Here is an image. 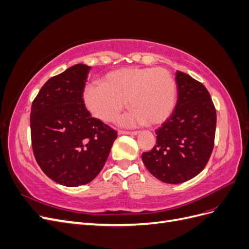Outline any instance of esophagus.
I'll return each instance as SVG.
<instances>
[{
	"mask_svg": "<svg viewBox=\"0 0 249 249\" xmlns=\"http://www.w3.org/2000/svg\"><path fill=\"white\" fill-rule=\"evenodd\" d=\"M118 134H120V135H133V136H136V135H138L139 134V132H137V131H134V132H129V131H118Z\"/></svg>",
	"mask_w": 249,
	"mask_h": 249,
	"instance_id": "1",
	"label": "esophagus"
}]
</instances>
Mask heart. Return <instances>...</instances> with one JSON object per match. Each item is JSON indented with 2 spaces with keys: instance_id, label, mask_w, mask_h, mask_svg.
Listing matches in <instances>:
<instances>
[{
  "instance_id": "heart-1",
  "label": "heart",
  "mask_w": 249,
  "mask_h": 249,
  "mask_svg": "<svg viewBox=\"0 0 249 249\" xmlns=\"http://www.w3.org/2000/svg\"><path fill=\"white\" fill-rule=\"evenodd\" d=\"M177 83L162 67H124L104 76L101 85L84 90V103L91 114L114 123L126 101L132 110L124 119L129 125L159 124L172 113L177 102Z\"/></svg>"
}]
</instances>
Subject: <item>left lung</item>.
<instances>
[{"label":"left lung","mask_w":249,"mask_h":249,"mask_svg":"<svg viewBox=\"0 0 249 249\" xmlns=\"http://www.w3.org/2000/svg\"><path fill=\"white\" fill-rule=\"evenodd\" d=\"M176 81V108L156 131V145L142 154L147 170L167 184L184 183L205 168L216 131V110L207 88L179 71Z\"/></svg>","instance_id":"8db88e82"}]
</instances>
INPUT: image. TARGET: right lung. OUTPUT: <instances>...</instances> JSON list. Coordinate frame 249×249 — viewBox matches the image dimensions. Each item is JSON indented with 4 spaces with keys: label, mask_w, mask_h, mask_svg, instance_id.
<instances>
[{
    "label": "right lung",
    "mask_w": 249,
    "mask_h": 249,
    "mask_svg": "<svg viewBox=\"0 0 249 249\" xmlns=\"http://www.w3.org/2000/svg\"><path fill=\"white\" fill-rule=\"evenodd\" d=\"M91 67L76 64L49 79L31 107L32 148L54 182L77 187L99 175L117 132L86 109L83 91Z\"/></svg>",
    "instance_id": "1"
}]
</instances>
